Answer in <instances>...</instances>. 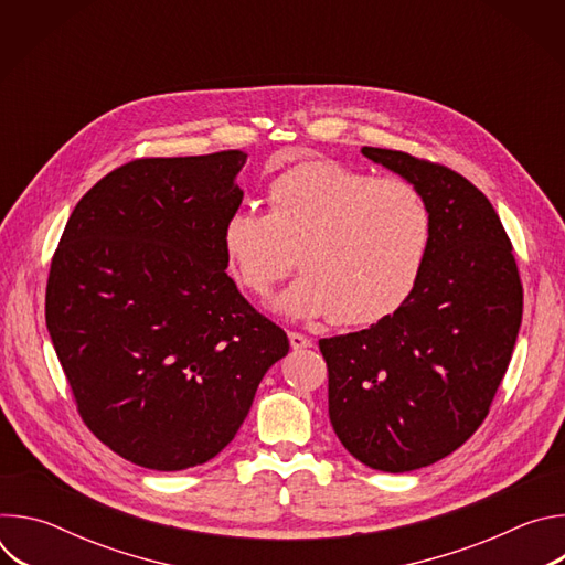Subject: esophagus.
<instances>
[{
  "label": "esophagus",
  "instance_id": "obj_1",
  "mask_svg": "<svg viewBox=\"0 0 565 565\" xmlns=\"http://www.w3.org/2000/svg\"><path fill=\"white\" fill-rule=\"evenodd\" d=\"M288 340H290V347H292L295 351H299V349H310V347H312V340L306 338V335H301V333H288Z\"/></svg>",
  "mask_w": 565,
  "mask_h": 565
}]
</instances>
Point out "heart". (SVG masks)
<instances>
[{"instance_id": "b5f03b06", "label": "heart", "mask_w": 565, "mask_h": 565, "mask_svg": "<svg viewBox=\"0 0 565 565\" xmlns=\"http://www.w3.org/2000/svg\"><path fill=\"white\" fill-rule=\"evenodd\" d=\"M266 207V214L232 210L221 225V248L232 277L259 297L290 270L297 253L301 275L273 301L284 317L375 324L423 277L431 214L407 181L310 158L268 183Z\"/></svg>"}]
</instances>
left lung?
Here are the masks:
<instances>
[{"label": "left lung", "mask_w": 565, "mask_h": 565, "mask_svg": "<svg viewBox=\"0 0 565 565\" xmlns=\"http://www.w3.org/2000/svg\"><path fill=\"white\" fill-rule=\"evenodd\" d=\"M412 183L431 214L423 277L371 329L319 340L329 418L360 462L412 471L456 451L486 420L508 371L523 288L503 223L460 174L405 151L362 147Z\"/></svg>", "instance_id": "left-lung-1"}]
</instances>
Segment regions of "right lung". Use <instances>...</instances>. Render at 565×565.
<instances>
[{
    "label": "right lung",
    "instance_id": "right-lung-1",
    "mask_svg": "<svg viewBox=\"0 0 565 565\" xmlns=\"http://www.w3.org/2000/svg\"><path fill=\"white\" fill-rule=\"evenodd\" d=\"M248 153L140 158L71 212L46 329L85 425L156 471L214 458L290 344L227 277L221 225Z\"/></svg>",
    "mask_w": 565,
    "mask_h": 565
}]
</instances>
